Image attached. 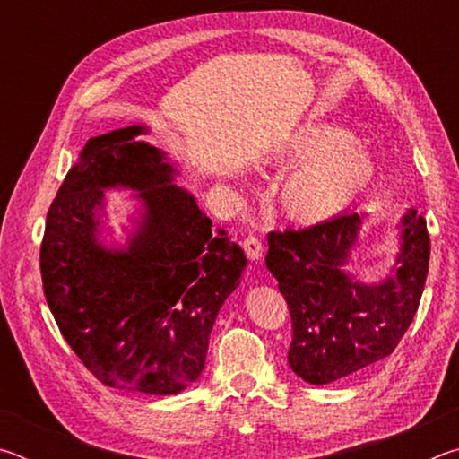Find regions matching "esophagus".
<instances>
[{"mask_svg": "<svg viewBox=\"0 0 459 459\" xmlns=\"http://www.w3.org/2000/svg\"><path fill=\"white\" fill-rule=\"evenodd\" d=\"M243 248H245L247 257L251 259V261H257V259H261V255H263V245H261V238H259L257 235H248V237H245V240H243Z\"/></svg>", "mask_w": 459, "mask_h": 459, "instance_id": "obj_1", "label": "esophagus"}]
</instances>
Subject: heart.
<instances>
[{
	"instance_id": "b5f03b06",
	"label": "heart",
	"mask_w": 459,
	"mask_h": 459,
	"mask_svg": "<svg viewBox=\"0 0 459 459\" xmlns=\"http://www.w3.org/2000/svg\"><path fill=\"white\" fill-rule=\"evenodd\" d=\"M275 172H293L279 188V211L298 224H322L359 202L375 180V166L351 131L306 126L267 155Z\"/></svg>"
}]
</instances>
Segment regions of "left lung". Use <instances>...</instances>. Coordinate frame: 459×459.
<instances>
[{"label":"left lung","mask_w":459,"mask_h":459,"mask_svg":"<svg viewBox=\"0 0 459 459\" xmlns=\"http://www.w3.org/2000/svg\"><path fill=\"white\" fill-rule=\"evenodd\" d=\"M362 216L344 212L306 229L269 232L267 269L290 307L287 360L298 377L328 385L391 354L413 322L429 271V232L417 211L401 221L393 277L362 285L344 273Z\"/></svg>","instance_id":"8db88e82"}]
</instances>
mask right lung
Wrapping results in <instances>:
<instances>
[{"mask_svg":"<svg viewBox=\"0 0 459 459\" xmlns=\"http://www.w3.org/2000/svg\"><path fill=\"white\" fill-rule=\"evenodd\" d=\"M134 126L91 137L46 216L44 295L60 333L100 383L174 394L200 377L208 336L237 290L245 253L172 186L166 155ZM142 189L146 221L127 252L94 238L102 188Z\"/></svg>","mask_w":459,"mask_h":459,"instance_id":"add662e5","label":"right lung"}]
</instances>
